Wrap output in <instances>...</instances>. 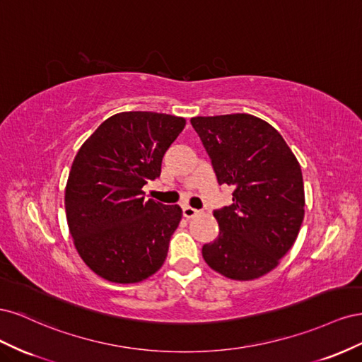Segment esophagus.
Listing matches in <instances>:
<instances>
[{"label":"esophagus","instance_id":"esophagus-1","mask_svg":"<svg viewBox=\"0 0 362 362\" xmlns=\"http://www.w3.org/2000/svg\"><path fill=\"white\" fill-rule=\"evenodd\" d=\"M199 214H201V211L199 210H194V208H192V206H184L182 208V216L185 218H193V217L199 216Z\"/></svg>","mask_w":362,"mask_h":362}]
</instances>
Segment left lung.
<instances>
[{"mask_svg":"<svg viewBox=\"0 0 362 362\" xmlns=\"http://www.w3.org/2000/svg\"><path fill=\"white\" fill-rule=\"evenodd\" d=\"M190 122L233 205L216 210L218 235L202 257L214 272L252 281L278 267L305 216L300 164L278 131L246 113L196 116Z\"/></svg>","mask_w":362,"mask_h":362,"instance_id":"1","label":"left lung"}]
</instances>
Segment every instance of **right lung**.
Segmentation results:
<instances>
[{
    "mask_svg": "<svg viewBox=\"0 0 362 362\" xmlns=\"http://www.w3.org/2000/svg\"><path fill=\"white\" fill-rule=\"evenodd\" d=\"M184 127L178 116L122 112L105 119L76 152L64 208L75 249L98 276L134 284L163 266L182 211L146 201L141 187L160 177L164 152Z\"/></svg>",
    "mask_w": 362,
    "mask_h": 362,
    "instance_id": "add662e5",
    "label": "right lung"
}]
</instances>
